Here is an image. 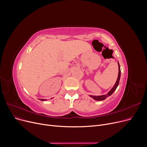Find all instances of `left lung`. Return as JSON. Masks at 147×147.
Instances as JSON below:
<instances>
[{
    "mask_svg": "<svg viewBox=\"0 0 147 147\" xmlns=\"http://www.w3.org/2000/svg\"><path fill=\"white\" fill-rule=\"evenodd\" d=\"M118 63V66H119V74H118V77H117V81L115 84V85L113 86V87L112 88L110 91L105 95H102V96H91V95H90V97H91V98H92L94 100H97V101H102V100H105L107 97L110 96L111 95L113 94L115 91L116 90L117 86L119 85V81H120V74H121V71H120V65L119 63V62H117Z\"/></svg>",
    "mask_w": 147,
    "mask_h": 147,
    "instance_id": "1",
    "label": "left lung"
}]
</instances>
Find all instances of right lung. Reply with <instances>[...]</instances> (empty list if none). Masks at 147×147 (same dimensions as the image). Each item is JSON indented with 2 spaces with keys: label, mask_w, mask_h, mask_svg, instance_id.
<instances>
[{
  "label": "right lung",
  "mask_w": 147,
  "mask_h": 147,
  "mask_svg": "<svg viewBox=\"0 0 147 147\" xmlns=\"http://www.w3.org/2000/svg\"><path fill=\"white\" fill-rule=\"evenodd\" d=\"M40 100L41 101H46V100H45V99H40Z\"/></svg>",
  "instance_id": "1"
}]
</instances>
